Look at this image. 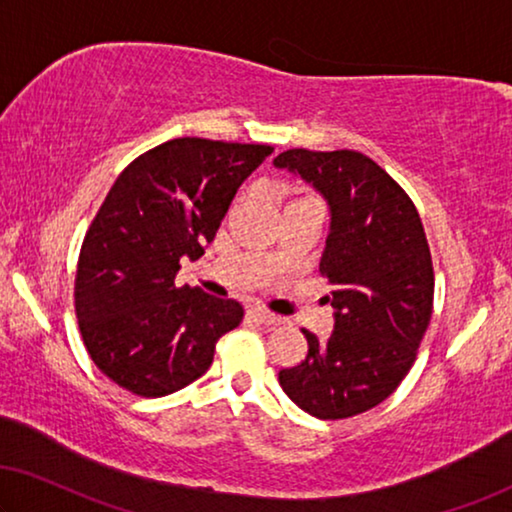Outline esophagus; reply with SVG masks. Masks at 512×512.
<instances>
[{
    "instance_id": "obj_1",
    "label": "esophagus",
    "mask_w": 512,
    "mask_h": 512,
    "mask_svg": "<svg viewBox=\"0 0 512 512\" xmlns=\"http://www.w3.org/2000/svg\"><path fill=\"white\" fill-rule=\"evenodd\" d=\"M248 317L253 319V322L262 324V326H276V324L282 322V317L273 315V312L262 310V308H250V310H248Z\"/></svg>"
}]
</instances>
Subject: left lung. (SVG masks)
I'll list each match as a JSON object with an SVG mask.
<instances>
[{
    "mask_svg": "<svg viewBox=\"0 0 512 512\" xmlns=\"http://www.w3.org/2000/svg\"><path fill=\"white\" fill-rule=\"evenodd\" d=\"M280 170L312 183L331 211L319 262L333 285V331H305L308 356L280 370L289 400L317 418H349L384 402L416 361L432 317L434 273L409 195L358 151L289 149Z\"/></svg>",
    "mask_w": 512,
    "mask_h": 512,
    "instance_id": "left-lung-1",
    "label": "left lung"
}]
</instances>
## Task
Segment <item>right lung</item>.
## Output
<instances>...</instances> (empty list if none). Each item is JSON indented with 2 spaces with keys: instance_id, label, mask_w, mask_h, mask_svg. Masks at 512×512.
<instances>
[{
  "instance_id": "right-lung-1",
  "label": "right lung",
  "mask_w": 512,
  "mask_h": 512,
  "mask_svg": "<svg viewBox=\"0 0 512 512\" xmlns=\"http://www.w3.org/2000/svg\"><path fill=\"white\" fill-rule=\"evenodd\" d=\"M269 144L177 137L135 158L91 220L75 273V315L91 361L142 398H163L209 370L220 335L243 319L232 299L177 287L179 259H200L236 190Z\"/></svg>"
}]
</instances>
